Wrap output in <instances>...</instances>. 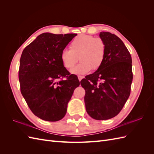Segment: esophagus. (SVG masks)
<instances>
[{
    "label": "esophagus",
    "mask_w": 154,
    "mask_h": 154,
    "mask_svg": "<svg viewBox=\"0 0 154 154\" xmlns=\"http://www.w3.org/2000/svg\"><path fill=\"white\" fill-rule=\"evenodd\" d=\"M78 80H79V81L80 82V81L82 80V79H83V78H84L85 77H84V76H78Z\"/></svg>",
    "instance_id": "34e87169"
}]
</instances>
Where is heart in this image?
I'll list each match as a JSON object with an SVG mask.
<instances>
[{"mask_svg": "<svg viewBox=\"0 0 154 154\" xmlns=\"http://www.w3.org/2000/svg\"><path fill=\"white\" fill-rule=\"evenodd\" d=\"M71 49H64L60 53V60L67 69L72 68L78 61L79 56L81 63L74 67L71 72L82 75L91 69H98L103 64L106 53V45L100 38L88 35H79L70 45Z\"/></svg>", "mask_w": 154, "mask_h": 154, "instance_id": "heart-1", "label": "heart"}]
</instances>
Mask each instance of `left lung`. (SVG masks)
<instances>
[{"label":"left lung","mask_w":154,"mask_h":154,"mask_svg":"<svg viewBox=\"0 0 154 154\" xmlns=\"http://www.w3.org/2000/svg\"><path fill=\"white\" fill-rule=\"evenodd\" d=\"M106 45L103 64L80 83L85 88L87 112L96 120L117 116L130 94L133 79L132 57L123 41L109 32H100Z\"/></svg>","instance_id":"1"}]
</instances>
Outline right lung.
<instances>
[{"mask_svg":"<svg viewBox=\"0 0 154 154\" xmlns=\"http://www.w3.org/2000/svg\"><path fill=\"white\" fill-rule=\"evenodd\" d=\"M77 34L44 32L24 49L18 72L21 93L36 116L57 122L66 114L74 89L80 85L60 60V53ZM66 77V80H59Z\"/></svg>","mask_w":154,"mask_h":154,"instance_id":"right-lung-1","label":"right lung"}]
</instances>
